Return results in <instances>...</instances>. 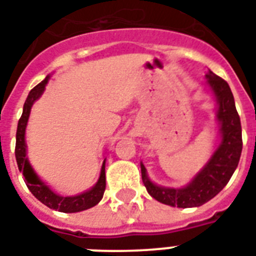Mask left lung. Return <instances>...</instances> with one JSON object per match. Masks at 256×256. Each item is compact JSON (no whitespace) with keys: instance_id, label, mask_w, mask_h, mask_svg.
<instances>
[{"instance_id":"left-lung-1","label":"left lung","mask_w":256,"mask_h":256,"mask_svg":"<svg viewBox=\"0 0 256 256\" xmlns=\"http://www.w3.org/2000/svg\"><path fill=\"white\" fill-rule=\"evenodd\" d=\"M208 84L216 94L219 110L218 120L220 122L222 144L214 154L204 170L186 188H164L150 183L142 164V179L146 191L154 199L172 207L188 208L199 207L216 196L231 179L240 159L242 126L240 118L235 108V101L227 81L210 70L207 73Z\"/></svg>"}]
</instances>
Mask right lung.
Returning a JSON list of instances; mask_svg holds the SVG:
<instances>
[{"label": "right lung", "instance_id": "1", "mask_svg": "<svg viewBox=\"0 0 256 256\" xmlns=\"http://www.w3.org/2000/svg\"><path fill=\"white\" fill-rule=\"evenodd\" d=\"M48 82V77L40 84H37L32 89L28 98L24 104V110L21 118L18 120L17 126V134H16V160L20 172L24 174V180L26 183L29 191L37 198V199L48 206L49 208L57 210L60 212H80L84 210H88L93 206H96L104 195L106 191V162L101 167L100 179L96 183V186L89 190L88 192H84L81 195L72 196V198H64V196L56 195L54 192L50 191L48 186L40 182V179L36 176L32 167L29 166V162L26 159V146H25V128H26L28 118L30 114V108L45 89V85Z\"/></svg>", "mask_w": 256, "mask_h": 256}]
</instances>
